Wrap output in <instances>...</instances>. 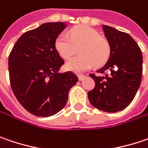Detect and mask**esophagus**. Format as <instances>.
<instances>
[{
    "label": "esophagus",
    "mask_w": 148,
    "mask_h": 148,
    "mask_svg": "<svg viewBox=\"0 0 148 148\" xmlns=\"http://www.w3.org/2000/svg\"><path fill=\"white\" fill-rule=\"evenodd\" d=\"M77 77H78V79H79L80 81L83 80V79H84V77H85V76H84V75H81V74H79V75H78Z\"/></svg>",
    "instance_id": "obj_1"
}]
</instances>
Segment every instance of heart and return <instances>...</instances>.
<instances>
[{"instance_id":"1","label":"heart","mask_w":148,"mask_h":148,"mask_svg":"<svg viewBox=\"0 0 148 148\" xmlns=\"http://www.w3.org/2000/svg\"><path fill=\"white\" fill-rule=\"evenodd\" d=\"M68 35L60 34L55 41V48L61 58L68 60L79 48L81 56L71 59L66 64L68 71L81 72L90 69L93 65L100 66L110 56L109 42L101 38L99 32L88 26L72 28Z\"/></svg>"}]
</instances>
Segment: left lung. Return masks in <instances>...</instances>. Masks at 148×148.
<instances>
[{
	"mask_svg": "<svg viewBox=\"0 0 148 148\" xmlns=\"http://www.w3.org/2000/svg\"><path fill=\"white\" fill-rule=\"evenodd\" d=\"M103 30L110 45V56L97 71L103 76L89 75L95 87L88 96L95 108L114 113L125 109L137 92L143 76V54L128 34L107 25H103Z\"/></svg>",
	"mask_w": 148,
	"mask_h": 148,
	"instance_id": "left-lung-1",
	"label": "left lung"
}]
</instances>
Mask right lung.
<instances>
[{
  "label": "right lung",
  "mask_w": 148,
  "mask_h": 148,
  "mask_svg": "<svg viewBox=\"0 0 148 148\" xmlns=\"http://www.w3.org/2000/svg\"><path fill=\"white\" fill-rule=\"evenodd\" d=\"M66 23H46L24 33L17 39L8 58L12 92L22 106L32 114L49 117L66 104L70 89L78 82L71 71L59 73L64 60L55 41Z\"/></svg>",
  "instance_id": "right-lung-1"
}]
</instances>
